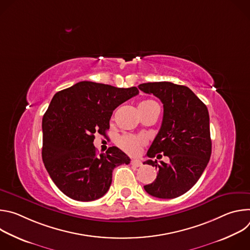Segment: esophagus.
<instances>
[{"label":"esophagus","instance_id":"esophagus-1","mask_svg":"<svg viewBox=\"0 0 250 250\" xmlns=\"http://www.w3.org/2000/svg\"><path fill=\"white\" fill-rule=\"evenodd\" d=\"M130 164H131L132 166H134V167H140V166H142V162H141L140 160H137V159H132V160L130 161Z\"/></svg>","mask_w":250,"mask_h":250}]
</instances>
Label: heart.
<instances>
[{
  "label": "heart",
  "mask_w": 250,
  "mask_h": 250,
  "mask_svg": "<svg viewBox=\"0 0 250 250\" xmlns=\"http://www.w3.org/2000/svg\"><path fill=\"white\" fill-rule=\"evenodd\" d=\"M155 104L156 103L151 100L142 101L138 104V109H146ZM118 145L126 153L135 155L141 151L142 146H145L146 145V139L140 135L124 134L118 139Z\"/></svg>",
  "instance_id": "obj_1"
}]
</instances>
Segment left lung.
Listing matches in <instances>:
<instances>
[{"label": "left lung", "mask_w": 250, "mask_h": 250, "mask_svg": "<svg viewBox=\"0 0 250 250\" xmlns=\"http://www.w3.org/2000/svg\"><path fill=\"white\" fill-rule=\"evenodd\" d=\"M139 90L153 94L163 104L161 127L147 156H168L170 163L147 160L158 174L145 190L160 199H173L188 192L200 179L210 153L209 117L206 104L186 86L171 82L144 83Z\"/></svg>", "instance_id": "left-lung-1"}]
</instances>
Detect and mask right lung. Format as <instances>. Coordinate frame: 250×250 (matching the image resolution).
<instances>
[{
    "instance_id": "obj_1",
    "label": "right lung",
    "mask_w": 250,
    "mask_h": 250,
    "mask_svg": "<svg viewBox=\"0 0 250 250\" xmlns=\"http://www.w3.org/2000/svg\"><path fill=\"white\" fill-rule=\"evenodd\" d=\"M138 93L136 87L82 81L54 95L42 119V154L63 194L81 202L97 200L108 192L114 168L130 162L116 146L98 155L93 142L95 132L110 128L117 106Z\"/></svg>"
}]
</instances>
